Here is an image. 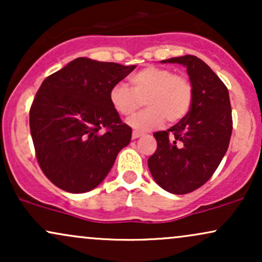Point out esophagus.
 Returning <instances> with one entry per match:
<instances>
[{
	"instance_id": "obj_1",
	"label": "esophagus",
	"mask_w": 262,
	"mask_h": 262,
	"mask_svg": "<svg viewBox=\"0 0 262 262\" xmlns=\"http://www.w3.org/2000/svg\"><path fill=\"white\" fill-rule=\"evenodd\" d=\"M141 135H143V134L139 133V132L134 130V132H133V134H132V138H133V139H138V138H140Z\"/></svg>"
}]
</instances>
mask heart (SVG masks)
<instances>
[{
  "instance_id": "heart-1",
  "label": "heart",
  "mask_w": 262,
  "mask_h": 262,
  "mask_svg": "<svg viewBox=\"0 0 262 262\" xmlns=\"http://www.w3.org/2000/svg\"><path fill=\"white\" fill-rule=\"evenodd\" d=\"M132 89L117 83L110 91V102L121 116L129 117L144 101L146 110L132 117L128 124L137 132L160 127L165 119L175 123L185 118L192 106L193 87L183 75L165 68L148 66L129 77Z\"/></svg>"
}]
</instances>
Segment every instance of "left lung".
<instances>
[{"instance_id":"obj_1","label":"left lung","mask_w":262,"mask_h":262,"mask_svg":"<svg viewBox=\"0 0 262 262\" xmlns=\"http://www.w3.org/2000/svg\"><path fill=\"white\" fill-rule=\"evenodd\" d=\"M187 69L193 100L185 118L156 132V151L148 166L165 191L186 194L212 177L227 152L233 130L229 92L203 60L193 55L162 60Z\"/></svg>"}]
</instances>
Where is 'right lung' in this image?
Returning <instances> with one entry per match:
<instances>
[{"label": "right lung", "instance_id": "right-lung-1", "mask_svg": "<svg viewBox=\"0 0 262 262\" xmlns=\"http://www.w3.org/2000/svg\"><path fill=\"white\" fill-rule=\"evenodd\" d=\"M135 65L77 58L39 87L29 127L44 175L59 188L83 193L97 187L132 139L110 91Z\"/></svg>", "mask_w": 262, "mask_h": 262}]
</instances>
